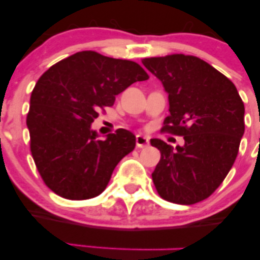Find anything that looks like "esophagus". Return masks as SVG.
<instances>
[{
  "instance_id": "esophagus-1",
  "label": "esophagus",
  "mask_w": 260,
  "mask_h": 260,
  "mask_svg": "<svg viewBox=\"0 0 260 260\" xmlns=\"http://www.w3.org/2000/svg\"><path fill=\"white\" fill-rule=\"evenodd\" d=\"M136 144H137V148H144V147H148L149 145V138L145 136H142V134H138V136L136 137Z\"/></svg>"
}]
</instances>
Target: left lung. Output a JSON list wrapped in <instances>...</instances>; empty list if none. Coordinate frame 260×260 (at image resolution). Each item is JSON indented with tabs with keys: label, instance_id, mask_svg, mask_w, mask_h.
<instances>
[{
	"label": "left lung",
	"instance_id": "left-lung-1",
	"mask_svg": "<svg viewBox=\"0 0 260 260\" xmlns=\"http://www.w3.org/2000/svg\"><path fill=\"white\" fill-rule=\"evenodd\" d=\"M144 67L169 94L164 131L183 136L172 148L160 139L151 145L161 159L151 174L165 201L190 205L208 198L234 165L244 133V105L234 83L194 56L144 58Z\"/></svg>",
	"mask_w": 260,
	"mask_h": 260
}]
</instances>
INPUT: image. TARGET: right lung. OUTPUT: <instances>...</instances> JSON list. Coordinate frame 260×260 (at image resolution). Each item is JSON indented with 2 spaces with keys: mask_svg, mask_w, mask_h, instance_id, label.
<instances>
[{
  "mask_svg": "<svg viewBox=\"0 0 260 260\" xmlns=\"http://www.w3.org/2000/svg\"><path fill=\"white\" fill-rule=\"evenodd\" d=\"M149 78L138 63L77 52L50 67L35 84L26 126L39 174L56 194L72 201L101 194L116 165L136 147L127 129L99 138L91 123L116 95Z\"/></svg>",
  "mask_w": 260,
  "mask_h": 260,
  "instance_id": "add662e5",
  "label": "right lung"
}]
</instances>
